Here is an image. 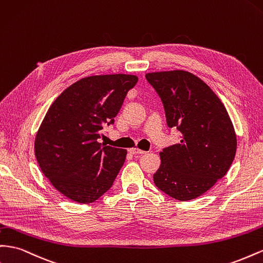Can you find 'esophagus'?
<instances>
[{
  "label": "esophagus",
  "mask_w": 263,
  "mask_h": 263,
  "mask_svg": "<svg viewBox=\"0 0 263 263\" xmlns=\"http://www.w3.org/2000/svg\"><path fill=\"white\" fill-rule=\"evenodd\" d=\"M129 153L133 154V155H143V154H146L145 151H141V149H139V148H130L129 149Z\"/></svg>",
  "instance_id": "obj_1"
}]
</instances>
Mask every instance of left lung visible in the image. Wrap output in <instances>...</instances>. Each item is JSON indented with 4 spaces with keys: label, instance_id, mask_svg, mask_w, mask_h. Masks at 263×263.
Masks as SVG:
<instances>
[{
    "label": "left lung",
    "instance_id": "1",
    "mask_svg": "<svg viewBox=\"0 0 263 263\" xmlns=\"http://www.w3.org/2000/svg\"><path fill=\"white\" fill-rule=\"evenodd\" d=\"M164 104L167 125L181 133L179 144L162 149L154 182L180 201L201 196L228 172L237 151L235 128L224 105L207 84L186 70L146 74Z\"/></svg>",
    "mask_w": 263,
    "mask_h": 263
}]
</instances>
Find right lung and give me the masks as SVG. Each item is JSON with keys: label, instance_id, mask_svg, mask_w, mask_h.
Instances as JSON below:
<instances>
[{"label": "right lung", "instance_id": "right-lung-1", "mask_svg": "<svg viewBox=\"0 0 263 263\" xmlns=\"http://www.w3.org/2000/svg\"><path fill=\"white\" fill-rule=\"evenodd\" d=\"M138 77L95 75L77 81L55 99L35 137L42 173L60 193L80 203L103 196L123 167L127 151L98 143L102 129L114 124Z\"/></svg>", "mask_w": 263, "mask_h": 263}]
</instances>
